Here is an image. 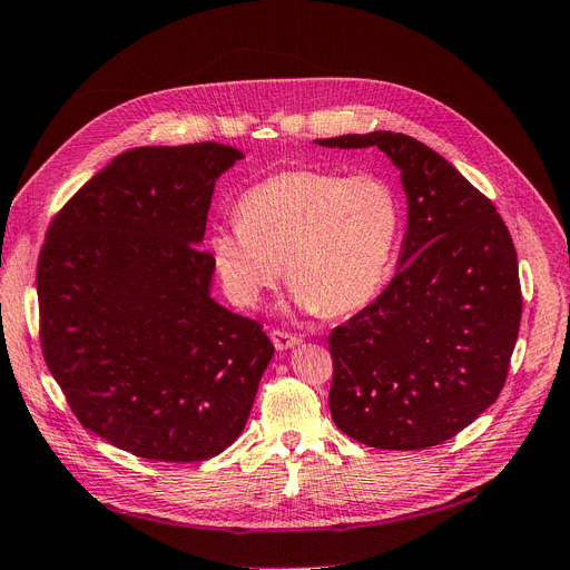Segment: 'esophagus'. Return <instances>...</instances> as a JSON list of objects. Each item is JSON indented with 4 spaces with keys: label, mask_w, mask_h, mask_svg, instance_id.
<instances>
[{
    "label": "esophagus",
    "mask_w": 570,
    "mask_h": 570,
    "mask_svg": "<svg viewBox=\"0 0 570 570\" xmlns=\"http://www.w3.org/2000/svg\"><path fill=\"white\" fill-rule=\"evenodd\" d=\"M269 338H272V343H274V347H277V350H291V347H296V345L303 343L301 335L288 333V331H279V328H272L269 331Z\"/></svg>",
    "instance_id": "34e87169"
}]
</instances>
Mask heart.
<instances>
[{
	"mask_svg": "<svg viewBox=\"0 0 570 570\" xmlns=\"http://www.w3.org/2000/svg\"><path fill=\"white\" fill-rule=\"evenodd\" d=\"M399 225L402 206L385 178L286 168L246 189L237 225L210 232L208 250L237 303L256 305L284 267L301 307L338 317L381 288Z\"/></svg>",
	"mask_w": 570,
	"mask_h": 570,
	"instance_id": "heart-1",
	"label": "heart"
}]
</instances>
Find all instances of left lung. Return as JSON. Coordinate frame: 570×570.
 I'll use <instances>...</instances> for the list:
<instances>
[{
  "label": "left lung",
  "mask_w": 570,
  "mask_h": 570,
  "mask_svg": "<svg viewBox=\"0 0 570 570\" xmlns=\"http://www.w3.org/2000/svg\"><path fill=\"white\" fill-rule=\"evenodd\" d=\"M402 171L409 225L387 288L328 335L333 423L360 444L420 451L465 430L508 381L521 322L517 248L493 202L425 142L373 131Z\"/></svg>",
  "instance_id": "left-lung-1"
}]
</instances>
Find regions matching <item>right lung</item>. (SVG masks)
Segmentation results:
<instances>
[{
    "label": "right lung",
    "mask_w": 570,
    "mask_h": 570,
    "mask_svg": "<svg viewBox=\"0 0 570 570\" xmlns=\"http://www.w3.org/2000/svg\"><path fill=\"white\" fill-rule=\"evenodd\" d=\"M237 159L214 140L124 153L58 210L39 250L45 362L79 423L138 458L225 451L274 354L261 322L208 296L216 263L199 242Z\"/></svg>",
    "instance_id": "1"
}]
</instances>
